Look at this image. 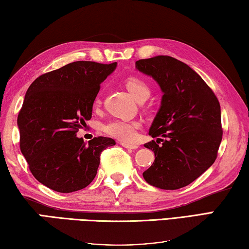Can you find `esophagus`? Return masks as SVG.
<instances>
[{"mask_svg": "<svg viewBox=\"0 0 249 249\" xmlns=\"http://www.w3.org/2000/svg\"><path fill=\"white\" fill-rule=\"evenodd\" d=\"M121 145L123 146L125 148H128V149H137L139 148V145H135V144H126L124 142H122Z\"/></svg>", "mask_w": 249, "mask_h": 249, "instance_id": "34e87169", "label": "esophagus"}]
</instances>
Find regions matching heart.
Instances as JSON below:
<instances>
[{"mask_svg": "<svg viewBox=\"0 0 249 249\" xmlns=\"http://www.w3.org/2000/svg\"><path fill=\"white\" fill-rule=\"evenodd\" d=\"M126 89L129 93L136 98L137 101H142L143 98H147L149 95V88L146 83L139 77L132 76L125 81ZM101 103L100 97L95 100V104ZM140 128V123L136 121L126 120H113L109 121L103 126V129L109 136L115 137L117 140L124 142H133L136 139V132Z\"/></svg>", "mask_w": 249, "mask_h": 249, "instance_id": "b5f03b06", "label": "heart"}]
</instances>
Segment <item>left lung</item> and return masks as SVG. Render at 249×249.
<instances>
[{
    "label": "left lung",
    "instance_id": "left-lung-1",
    "mask_svg": "<svg viewBox=\"0 0 249 249\" xmlns=\"http://www.w3.org/2000/svg\"><path fill=\"white\" fill-rule=\"evenodd\" d=\"M135 66L163 92L149 128V135L157 140L144 145L155 154L144 179L160 189L187 186L217 157L223 137L219 102L194 70L174 57L159 55L137 61Z\"/></svg>",
    "mask_w": 249,
    "mask_h": 249
}]
</instances>
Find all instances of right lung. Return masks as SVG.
Listing matches in <instances>:
<instances>
[{
    "instance_id": "1",
    "label": "right lung",
    "mask_w": 249,
    "mask_h": 249,
    "mask_svg": "<svg viewBox=\"0 0 249 249\" xmlns=\"http://www.w3.org/2000/svg\"><path fill=\"white\" fill-rule=\"evenodd\" d=\"M117 63L77 61L38 76L18 116L19 147L33 176L58 193L85 188L95 178L101 153L115 145L98 136L85 144L76 133L92 117L101 83Z\"/></svg>"
}]
</instances>
